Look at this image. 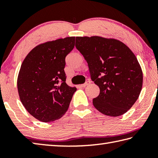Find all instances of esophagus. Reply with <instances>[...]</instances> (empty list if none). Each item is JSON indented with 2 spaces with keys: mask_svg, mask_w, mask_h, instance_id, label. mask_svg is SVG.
<instances>
[{
  "mask_svg": "<svg viewBox=\"0 0 158 158\" xmlns=\"http://www.w3.org/2000/svg\"><path fill=\"white\" fill-rule=\"evenodd\" d=\"M89 84H90V81H85V82L84 83V84H81V87L84 88V87H85V86H87V85H89Z\"/></svg>",
  "mask_w": 158,
  "mask_h": 158,
  "instance_id": "34e87169",
  "label": "esophagus"
}]
</instances>
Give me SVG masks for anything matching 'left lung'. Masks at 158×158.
Returning <instances> with one entry per match:
<instances>
[{
    "label": "left lung",
    "instance_id": "8db88e82",
    "mask_svg": "<svg viewBox=\"0 0 158 158\" xmlns=\"http://www.w3.org/2000/svg\"><path fill=\"white\" fill-rule=\"evenodd\" d=\"M76 48L89 65L90 79L100 88L93 100L102 114L119 116L139 96L143 74L133 52L122 42L102 37H76Z\"/></svg>",
    "mask_w": 158,
    "mask_h": 158
}]
</instances>
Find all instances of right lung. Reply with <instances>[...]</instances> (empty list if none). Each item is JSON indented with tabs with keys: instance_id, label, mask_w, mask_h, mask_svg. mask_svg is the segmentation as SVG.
I'll use <instances>...</instances> for the list:
<instances>
[{
	"instance_id": "obj_1",
	"label": "right lung",
	"mask_w": 158,
	"mask_h": 158,
	"mask_svg": "<svg viewBox=\"0 0 158 158\" xmlns=\"http://www.w3.org/2000/svg\"><path fill=\"white\" fill-rule=\"evenodd\" d=\"M75 37L47 42L32 49L21 64L17 88L21 103L39 121L60 118L68 111L76 88L65 83V57Z\"/></svg>"
}]
</instances>
